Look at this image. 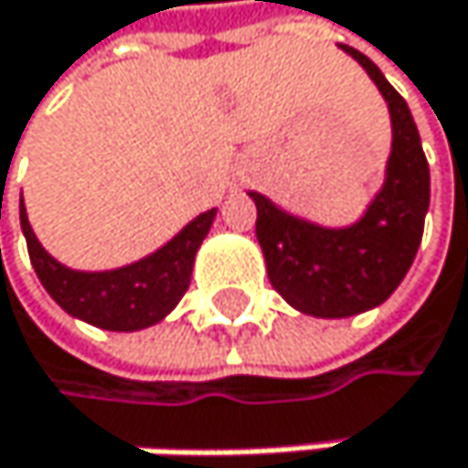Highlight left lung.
<instances>
[{"label": "left lung", "instance_id": "obj_1", "mask_svg": "<svg viewBox=\"0 0 468 468\" xmlns=\"http://www.w3.org/2000/svg\"><path fill=\"white\" fill-rule=\"evenodd\" d=\"M339 47L362 64L390 112L393 145L382 190L351 227H320L250 193L258 207L255 236L275 292L297 312L325 320L376 309L396 292L419 252L430 210V165L407 101L367 56L348 44Z\"/></svg>", "mask_w": 468, "mask_h": 468}]
</instances>
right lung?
<instances>
[{"label": "right lung", "instance_id": "add662e5", "mask_svg": "<svg viewBox=\"0 0 468 468\" xmlns=\"http://www.w3.org/2000/svg\"><path fill=\"white\" fill-rule=\"evenodd\" d=\"M19 218L36 275L67 314L106 331H140L165 320L187 292L196 252L210 232L216 207L185 224L165 247L109 272H78L58 263L38 244L25 202Z\"/></svg>", "mask_w": 468, "mask_h": 468}]
</instances>
